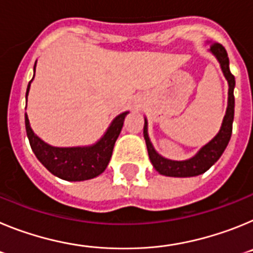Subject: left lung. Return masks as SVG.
<instances>
[{
	"mask_svg": "<svg viewBox=\"0 0 253 253\" xmlns=\"http://www.w3.org/2000/svg\"><path fill=\"white\" fill-rule=\"evenodd\" d=\"M210 51L213 53L219 60L222 71L227 78L228 84H229V91H228V107L225 113L224 119H223L222 128L216 134L211 142H209L207 146L203 147L195 157L190 158L187 161H169L166 158L161 157L157 152L154 151L151 140L147 133V120L144 122V139H146L147 149H148V156L151 162L153 163V167L160 172L161 175L172 176V177H191V176L202 175L207 172L214 163L220 158L224 149L227 148L229 139L232 135V126H233L234 118V95L233 90L236 86V80L234 76L229 71V58H228L227 50L220 43L210 44Z\"/></svg>",
	"mask_w": 253,
	"mask_h": 253,
	"instance_id": "8db88e82",
	"label": "left lung"
}]
</instances>
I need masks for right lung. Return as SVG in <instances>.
<instances>
[{
  "label": "right lung",
  "instance_id": "add662e5",
  "mask_svg": "<svg viewBox=\"0 0 253 253\" xmlns=\"http://www.w3.org/2000/svg\"><path fill=\"white\" fill-rule=\"evenodd\" d=\"M37 64V62H35ZM34 64V69H35ZM34 78V77H33ZM30 84H28V97ZM128 111L120 114L111 123L110 128L99 142L91 147L57 148L48 146L31 130L28 115L25 114V128L33 152L43 166L57 177L66 181H84L99 176L105 171L113 154L114 144L122 131Z\"/></svg>",
  "mask_w": 253,
  "mask_h": 253
}]
</instances>
